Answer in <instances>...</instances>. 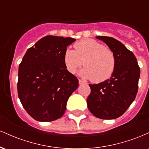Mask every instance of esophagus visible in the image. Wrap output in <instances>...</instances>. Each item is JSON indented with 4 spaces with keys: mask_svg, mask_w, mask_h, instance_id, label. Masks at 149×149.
<instances>
[{
    "mask_svg": "<svg viewBox=\"0 0 149 149\" xmlns=\"http://www.w3.org/2000/svg\"><path fill=\"white\" fill-rule=\"evenodd\" d=\"M78 83H79V85H83V84H85V81H83V80H78Z\"/></svg>",
    "mask_w": 149,
    "mask_h": 149,
    "instance_id": "obj_1",
    "label": "esophagus"
}]
</instances>
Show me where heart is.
<instances>
[{"instance_id":"b5f03b06","label":"heart","mask_w":149,"mask_h":149,"mask_svg":"<svg viewBox=\"0 0 149 149\" xmlns=\"http://www.w3.org/2000/svg\"><path fill=\"white\" fill-rule=\"evenodd\" d=\"M76 50L66 48L64 62L70 73H75L83 64L85 67L80 71V76L101 83L110 78L116 66V59L111 50L92 39H84L74 45Z\"/></svg>"}]
</instances>
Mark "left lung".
Segmentation results:
<instances>
[{"label": "left lung", "instance_id": "obj_1", "mask_svg": "<svg viewBox=\"0 0 149 149\" xmlns=\"http://www.w3.org/2000/svg\"><path fill=\"white\" fill-rule=\"evenodd\" d=\"M105 42L115 56L116 66L110 78L89 85L91 93L87 100L88 109L95 117L111 120L122 116L136 97L140 69L134 54L119 40L97 36Z\"/></svg>", "mask_w": 149, "mask_h": 149}]
</instances>
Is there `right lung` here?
Returning <instances> with one entry per match:
<instances>
[{
	"instance_id": "add662e5",
	"label": "right lung",
	"mask_w": 149,
	"mask_h": 149,
	"mask_svg": "<svg viewBox=\"0 0 149 149\" xmlns=\"http://www.w3.org/2000/svg\"><path fill=\"white\" fill-rule=\"evenodd\" d=\"M72 38L47 36L26 51L19 66L20 102L36 120L49 122L64 115L78 80L66 69L64 54Z\"/></svg>"
}]
</instances>
